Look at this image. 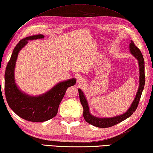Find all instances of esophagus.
Returning <instances> with one entry per match:
<instances>
[{"label":"esophagus","mask_w":153,"mask_h":153,"mask_svg":"<svg viewBox=\"0 0 153 153\" xmlns=\"http://www.w3.org/2000/svg\"><path fill=\"white\" fill-rule=\"evenodd\" d=\"M77 84H78L79 85H83V84H85V80L84 79V78H83V77H79V78L77 79Z\"/></svg>","instance_id":"34e87169"}]
</instances>
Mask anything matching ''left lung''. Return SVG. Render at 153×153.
I'll use <instances>...</instances> for the list:
<instances>
[{
	"instance_id": "1",
	"label": "left lung",
	"mask_w": 153,
	"mask_h": 153,
	"mask_svg": "<svg viewBox=\"0 0 153 153\" xmlns=\"http://www.w3.org/2000/svg\"><path fill=\"white\" fill-rule=\"evenodd\" d=\"M129 50L131 53L137 58L138 61V65H139V87L136 95L134 101L130 105L126 112L123 114L121 115H118L117 116L112 118H98L96 116L91 115L89 110L88 104L86 100L84 94V92L82 90L78 89L79 100L81 102V104L84 108V112L83 116L85 120L88 123L93 125L94 126L99 128H108L114 126L118 123H121L122 121L126 120V118L130 117L133 113L135 112L138 107V103H139L141 95H142L143 90L144 89V84H145V76H144V58L140 49L134 45V43L131 41V43H130Z\"/></svg>"
}]
</instances>
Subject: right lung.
Instances as JSON below:
<instances>
[{
	"label": "right lung",
	"instance_id": "right-lung-1",
	"mask_svg": "<svg viewBox=\"0 0 153 153\" xmlns=\"http://www.w3.org/2000/svg\"><path fill=\"white\" fill-rule=\"evenodd\" d=\"M42 38L44 35L40 34L19 41L13 49L4 74V92L9 107L19 117L35 123L45 122L55 117L67 89L76 82L75 78L59 82L48 92L39 96H29L19 90L15 80V68L19 52L28 41Z\"/></svg>",
	"mask_w": 153,
	"mask_h": 153
}]
</instances>
